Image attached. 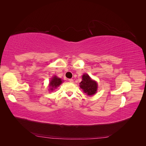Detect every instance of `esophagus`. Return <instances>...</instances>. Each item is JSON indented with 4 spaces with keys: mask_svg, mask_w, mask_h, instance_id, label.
Listing matches in <instances>:
<instances>
[{
    "mask_svg": "<svg viewBox=\"0 0 146 146\" xmlns=\"http://www.w3.org/2000/svg\"><path fill=\"white\" fill-rule=\"evenodd\" d=\"M69 82H70V83H73L74 82V80H73V79H72V78L69 79Z\"/></svg>",
    "mask_w": 146,
    "mask_h": 146,
    "instance_id": "1",
    "label": "esophagus"
}]
</instances>
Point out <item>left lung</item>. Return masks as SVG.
Wrapping results in <instances>:
<instances>
[{
	"mask_svg": "<svg viewBox=\"0 0 146 146\" xmlns=\"http://www.w3.org/2000/svg\"><path fill=\"white\" fill-rule=\"evenodd\" d=\"M98 83L92 80L88 74H83L82 81L80 83V87L83 92L88 96H92L96 93L98 90Z\"/></svg>",
	"mask_w": 146,
	"mask_h": 146,
	"instance_id": "obj_1",
	"label": "left lung"
}]
</instances>
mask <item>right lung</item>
<instances>
[{"label": "right lung", "mask_w": 146, "mask_h": 146, "mask_svg": "<svg viewBox=\"0 0 146 146\" xmlns=\"http://www.w3.org/2000/svg\"><path fill=\"white\" fill-rule=\"evenodd\" d=\"M61 83H62L61 79L55 76L52 78L51 80L49 82V86H48L49 87V89L48 90L53 91L54 89H56L57 87H58Z\"/></svg>", "instance_id": "add662e5"}]
</instances>
